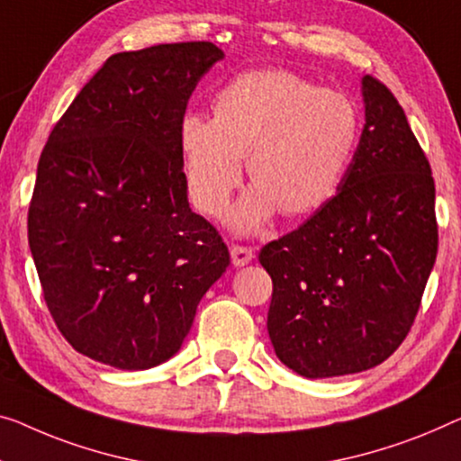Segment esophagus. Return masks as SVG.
Here are the masks:
<instances>
[{
	"label": "esophagus",
	"mask_w": 461,
	"mask_h": 461,
	"mask_svg": "<svg viewBox=\"0 0 461 461\" xmlns=\"http://www.w3.org/2000/svg\"><path fill=\"white\" fill-rule=\"evenodd\" d=\"M230 252H231L233 267H244L254 258V252L252 249H249V246H231Z\"/></svg>",
	"instance_id": "1"
}]
</instances>
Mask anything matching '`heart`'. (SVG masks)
Masks as SVG:
<instances>
[{"label": "heart", "instance_id": "obj_1", "mask_svg": "<svg viewBox=\"0 0 461 461\" xmlns=\"http://www.w3.org/2000/svg\"><path fill=\"white\" fill-rule=\"evenodd\" d=\"M358 105L285 70H252L215 97V118L184 115L180 149L192 203L223 215L249 174L257 184L233 211V228L254 231L281 207L306 215L331 201L360 140Z\"/></svg>", "mask_w": 461, "mask_h": 461}]
</instances>
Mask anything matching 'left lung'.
<instances>
[{
	"instance_id": "left-lung-1",
	"label": "left lung",
	"mask_w": 461,
	"mask_h": 461,
	"mask_svg": "<svg viewBox=\"0 0 461 461\" xmlns=\"http://www.w3.org/2000/svg\"><path fill=\"white\" fill-rule=\"evenodd\" d=\"M364 130L325 207L258 254L267 329L306 379L362 373L406 339L437 258L435 180L393 93L362 78Z\"/></svg>"
}]
</instances>
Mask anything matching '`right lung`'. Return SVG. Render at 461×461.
Instances as JSON below:
<instances>
[{
    "instance_id": "add662e5",
    "label": "right lung",
    "mask_w": 461,
    "mask_h": 461,
    "mask_svg": "<svg viewBox=\"0 0 461 461\" xmlns=\"http://www.w3.org/2000/svg\"><path fill=\"white\" fill-rule=\"evenodd\" d=\"M223 51L209 41L115 53L51 130L29 246L55 325L77 352L147 370L182 348L230 265L192 212L180 123Z\"/></svg>"
}]
</instances>
